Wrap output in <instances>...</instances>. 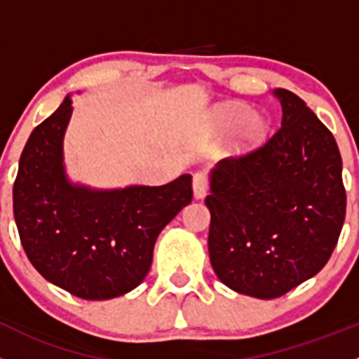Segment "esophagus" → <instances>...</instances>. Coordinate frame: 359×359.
Returning a JSON list of instances; mask_svg holds the SVG:
<instances>
[{"label":"esophagus","mask_w":359,"mask_h":359,"mask_svg":"<svg viewBox=\"0 0 359 359\" xmlns=\"http://www.w3.org/2000/svg\"><path fill=\"white\" fill-rule=\"evenodd\" d=\"M208 191V179L205 172H196L193 175V193L196 200H201V198L207 196Z\"/></svg>","instance_id":"obj_1"}]
</instances>
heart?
<instances>
[{"mask_svg":"<svg viewBox=\"0 0 359 359\" xmlns=\"http://www.w3.org/2000/svg\"><path fill=\"white\" fill-rule=\"evenodd\" d=\"M212 123L217 131H226L236 126L235 149L236 154L250 151L263 142L266 135V121L256 112H249L242 103H231L217 109L212 116Z\"/></svg>","mask_w":359,"mask_h":359,"instance_id":"obj_1","label":"heart"}]
</instances>
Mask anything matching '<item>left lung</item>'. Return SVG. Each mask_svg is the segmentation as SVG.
Instances as JSON below:
<instances>
[{"label":"left lung","instance_id":"8db88e82","mask_svg":"<svg viewBox=\"0 0 359 359\" xmlns=\"http://www.w3.org/2000/svg\"><path fill=\"white\" fill-rule=\"evenodd\" d=\"M280 128L210 173L208 254L233 291L270 300L328 263L346 219L342 158L332 131L287 89Z\"/></svg>","mask_w":359,"mask_h":359}]
</instances>
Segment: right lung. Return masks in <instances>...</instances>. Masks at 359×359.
I'll use <instances>...</instances> for the list:
<instances>
[{"mask_svg": "<svg viewBox=\"0 0 359 359\" xmlns=\"http://www.w3.org/2000/svg\"><path fill=\"white\" fill-rule=\"evenodd\" d=\"M72 110L66 96L27 138L13 182V217L41 277L83 300H109L145 279L158 235L193 200L191 175L112 191L72 184L62 165Z\"/></svg>", "mask_w": 359, "mask_h": 359, "instance_id": "obj_1", "label": "right lung"}]
</instances>
